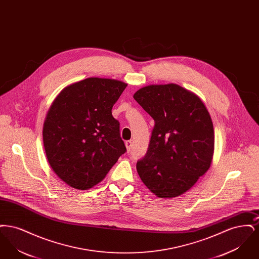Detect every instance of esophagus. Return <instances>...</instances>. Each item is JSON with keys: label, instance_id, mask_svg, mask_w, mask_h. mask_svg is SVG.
I'll return each instance as SVG.
<instances>
[{"label": "esophagus", "instance_id": "34e87169", "mask_svg": "<svg viewBox=\"0 0 259 259\" xmlns=\"http://www.w3.org/2000/svg\"><path fill=\"white\" fill-rule=\"evenodd\" d=\"M125 146H126L127 150H128V151H130V150H131V148H132V146H133L132 141H126V142H125Z\"/></svg>", "mask_w": 259, "mask_h": 259}]
</instances>
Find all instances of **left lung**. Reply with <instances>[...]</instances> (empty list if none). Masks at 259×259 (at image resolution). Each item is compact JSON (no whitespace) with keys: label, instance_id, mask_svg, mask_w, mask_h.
Masks as SVG:
<instances>
[{"label":"left lung","instance_id":"left-lung-1","mask_svg":"<svg viewBox=\"0 0 259 259\" xmlns=\"http://www.w3.org/2000/svg\"><path fill=\"white\" fill-rule=\"evenodd\" d=\"M134 99L154 120L138 174L157 197H177L210 166L214 135L209 111L197 95L174 83L143 87Z\"/></svg>","mask_w":259,"mask_h":259}]
</instances>
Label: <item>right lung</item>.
<instances>
[{"label": "right lung", "instance_id": "add662e5", "mask_svg": "<svg viewBox=\"0 0 259 259\" xmlns=\"http://www.w3.org/2000/svg\"><path fill=\"white\" fill-rule=\"evenodd\" d=\"M127 84L89 77L66 87L44 124L48 160L63 182L85 190L99 184L126 152L111 109Z\"/></svg>", "mask_w": 259, "mask_h": 259}]
</instances>
